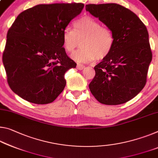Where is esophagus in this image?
<instances>
[{
  "instance_id": "1",
  "label": "esophagus",
  "mask_w": 158,
  "mask_h": 158,
  "mask_svg": "<svg viewBox=\"0 0 158 158\" xmlns=\"http://www.w3.org/2000/svg\"><path fill=\"white\" fill-rule=\"evenodd\" d=\"M77 69H79V70H81V69H83L84 68L85 66H84V65H83V64L78 63V64H77Z\"/></svg>"
}]
</instances>
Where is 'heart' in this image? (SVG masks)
<instances>
[{
    "instance_id": "obj_1",
    "label": "heart",
    "mask_w": 158,
    "mask_h": 158,
    "mask_svg": "<svg viewBox=\"0 0 158 158\" xmlns=\"http://www.w3.org/2000/svg\"><path fill=\"white\" fill-rule=\"evenodd\" d=\"M63 46L67 52H73L82 41L83 48L72 55L78 62L98 61L106 59L114 44L111 30L91 16L80 17L74 22V30L67 27L62 34Z\"/></svg>"
}]
</instances>
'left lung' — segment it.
<instances>
[{
    "instance_id": "left-lung-1",
    "label": "left lung",
    "mask_w": 158,
    "mask_h": 158,
    "mask_svg": "<svg viewBox=\"0 0 158 158\" xmlns=\"http://www.w3.org/2000/svg\"><path fill=\"white\" fill-rule=\"evenodd\" d=\"M86 10L111 30L114 39L109 56L94 67L90 91L102 104L125 103L146 84L152 56L146 27L136 14L119 4H89Z\"/></svg>"
}]
</instances>
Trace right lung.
Segmentation results:
<instances>
[{"instance_id": "1", "label": "right lung", "mask_w": 158, "mask_h": 158, "mask_svg": "<svg viewBox=\"0 0 158 158\" xmlns=\"http://www.w3.org/2000/svg\"><path fill=\"white\" fill-rule=\"evenodd\" d=\"M84 6L81 2L37 5L17 16L2 53L7 83L15 94L44 105L62 92L64 74L77 66L62 47V34Z\"/></svg>"}]
</instances>
